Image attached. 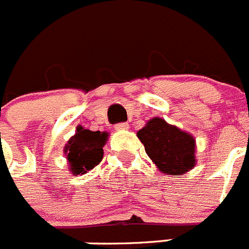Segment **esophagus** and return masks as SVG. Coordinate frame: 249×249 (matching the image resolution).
<instances>
[{
	"mask_svg": "<svg viewBox=\"0 0 249 249\" xmlns=\"http://www.w3.org/2000/svg\"><path fill=\"white\" fill-rule=\"evenodd\" d=\"M115 128L117 129V131H124V129L129 128V124L127 122H121V123H117V124H116Z\"/></svg>",
	"mask_w": 249,
	"mask_h": 249,
	"instance_id": "1",
	"label": "esophagus"
}]
</instances>
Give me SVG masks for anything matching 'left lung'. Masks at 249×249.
<instances>
[{
    "instance_id": "1",
    "label": "left lung",
    "mask_w": 249,
    "mask_h": 249,
    "mask_svg": "<svg viewBox=\"0 0 249 249\" xmlns=\"http://www.w3.org/2000/svg\"><path fill=\"white\" fill-rule=\"evenodd\" d=\"M137 136L161 173L182 174L195 165V140L161 118L150 120Z\"/></svg>"
}]
</instances>
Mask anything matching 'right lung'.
<instances>
[{
	"label": "right lung",
	"mask_w": 249,
	"mask_h": 249,
	"mask_svg": "<svg viewBox=\"0 0 249 249\" xmlns=\"http://www.w3.org/2000/svg\"><path fill=\"white\" fill-rule=\"evenodd\" d=\"M107 140L105 132H92L79 127L76 134L70 138L65 147L70 170L74 175L85 174L104 158V145Z\"/></svg>",
	"instance_id": "add662e5"
}]
</instances>
